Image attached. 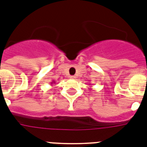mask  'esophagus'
I'll return each mask as SVG.
<instances>
[{
    "label": "esophagus",
    "instance_id": "obj_1",
    "mask_svg": "<svg viewBox=\"0 0 147 147\" xmlns=\"http://www.w3.org/2000/svg\"><path fill=\"white\" fill-rule=\"evenodd\" d=\"M70 78H71V79H75V78H76V77L75 76H70Z\"/></svg>",
    "mask_w": 147,
    "mask_h": 147
}]
</instances>
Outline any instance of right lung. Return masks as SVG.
<instances>
[{"label": "right lung", "mask_w": 147, "mask_h": 147, "mask_svg": "<svg viewBox=\"0 0 147 147\" xmlns=\"http://www.w3.org/2000/svg\"><path fill=\"white\" fill-rule=\"evenodd\" d=\"M55 81H53L52 82H51V84H55Z\"/></svg>", "instance_id": "1"}]
</instances>
